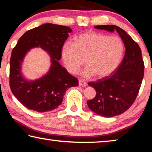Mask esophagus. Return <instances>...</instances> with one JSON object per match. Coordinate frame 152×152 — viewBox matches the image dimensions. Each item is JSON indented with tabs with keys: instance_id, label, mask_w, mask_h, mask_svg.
Segmentation results:
<instances>
[{
	"instance_id": "1",
	"label": "esophagus",
	"mask_w": 152,
	"mask_h": 152,
	"mask_svg": "<svg viewBox=\"0 0 152 152\" xmlns=\"http://www.w3.org/2000/svg\"><path fill=\"white\" fill-rule=\"evenodd\" d=\"M78 83H79V85L80 86H86L87 85V83L86 82L83 80L82 79H80L78 80Z\"/></svg>"
}]
</instances>
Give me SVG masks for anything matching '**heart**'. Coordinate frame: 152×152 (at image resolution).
<instances>
[{
  "instance_id": "obj_1",
  "label": "heart",
  "mask_w": 152,
  "mask_h": 152,
  "mask_svg": "<svg viewBox=\"0 0 152 152\" xmlns=\"http://www.w3.org/2000/svg\"><path fill=\"white\" fill-rule=\"evenodd\" d=\"M124 43L118 36L101 33L88 32L80 35L75 43L66 42L61 50V56L67 70L76 73L84 64L87 66L82 75H96L102 78L109 76L118 68L124 53Z\"/></svg>"
}]
</instances>
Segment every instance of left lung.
Returning <instances> with one entry per match:
<instances>
[{"instance_id": "8db88e82", "label": "left lung", "mask_w": 152, "mask_h": 152, "mask_svg": "<svg viewBox=\"0 0 152 152\" xmlns=\"http://www.w3.org/2000/svg\"><path fill=\"white\" fill-rule=\"evenodd\" d=\"M94 27L110 32L115 30L125 47L122 62L113 75L88 83L96 92L94 99L87 101L90 109L101 116L111 117L125 112L135 101L143 78L144 63L140 46L121 28L113 25Z\"/></svg>"}]
</instances>
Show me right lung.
Here are the masks:
<instances>
[{"label":"right lung","instance_id":"add662e5","mask_svg":"<svg viewBox=\"0 0 152 152\" xmlns=\"http://www.w3.org/2000/svg\"><path fill=\"white\" fill-rule=\"evenodd\" d=\"M71 31L67 26L43 24L25 32L12 49L10 60V88L14 96L27 109L39 113L55 109L61 104L67 90L78 86V79L58 61L64 42ZM36 47L48 51L52 66L46 75L35 81H27L22 78L20 66L27 51Z\"/></svg>","mask_w":152,"mask_h":152}]
</instances>
